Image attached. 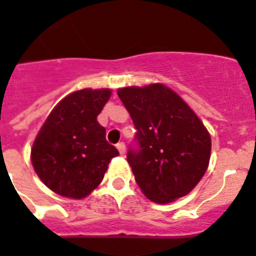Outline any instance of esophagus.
Listing matches in <instances>:
<instances>
[{"label": "esophagus", "instance_id": "1", "mask_svg": "<svg viewBox=\"0 0 256 256\" xmlns=\"http://www.w3.org/2000/svg\"><path fill=\"white\" fill-rule=\"evenodd\" d=\"M117 148H118V151H120V154H121V155H124V151H126V147H124V143H118V144H117Z\"/></svg>", "mask_w": 256, "mask_h": 256}]
</instances>
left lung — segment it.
Instances as JSON below:
<instances>
[{
  "label": "left lung",
  "mask_w": 256,
  "mask_h": 256,
  "mask_svg": "<svg viewBox=\"0 0 256 256\" xmlns=\"http://www.w3.org/2000/svg\"><path fill=\"white\" fill-rule=\"evenodd\" d=\"M136 128L138 151L128 163L144 196L168 204L200 182L210 160L208 128L188 104L160 82L117 90Z\"/></svg>",
  "instance_id": "left-lung-1"
}]
</instances>
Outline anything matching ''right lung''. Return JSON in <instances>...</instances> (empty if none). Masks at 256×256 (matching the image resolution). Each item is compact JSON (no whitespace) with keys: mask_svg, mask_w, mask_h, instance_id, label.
I'll use <instances>...</instances> for the list:
<instances>
[{"mask_svg":"<svg viewBox=\"0 0 256 256\" xmlns=\"http://www.w3.org/2000/svg\"><path fill=\"white\" fill-rule=\"evenodd\" d=\"M110 96L108 88L70 93L42 124L31 147V163L52 192L72 200L85 198L120 154L106 142L105 128L97 121Z\"/></svg>","mask_w":256,"mask_h":256,"instance_id":"obj_1","label":"right lung"}]
</instances>
